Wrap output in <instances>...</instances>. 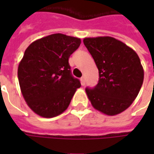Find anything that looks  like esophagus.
<instances>
[{
    "mask_svg": "<svg viewBox=\"0 0 154 154\" xmlns=\"http://www.w3.org/2000/svg\"><path fill=\"white\" fill-rule=\"evenodd\" d=\"M81 84L82 85V86H84L85 84H86V80H85V77H81Z\"/></svg>",
    "mask_w": 154,
    "mask_h": 154,
    "instance_id": "esophagus-1",
    "label": "esophagus"
}]
</instances>
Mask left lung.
<instances>
[{"label":"left lung","mask_w":154,"mask_h":154,"mask_svg":"<svg viewBox=\"0 0 154 154\" xmlns=\"http://www.w3.org/2000/svg\"><path fill=\"white\" fill-rule=\"evenodd\" d=\"M85 46L99 71V82L86 88L92 106L107 116L125 110L138 96L143 82V68L138 54L110 36L85 38Z\"/></svg>","instance_id":"1"}]
</instances>
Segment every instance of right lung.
<instances>
[{
    "instance_id": "obj_1",
    "label": "right lung",
    "mask_w": 154,
    "mask_h": 154,
    "mask_svg": "<svg viewBox=\"0 0 154 154\" xmlns=\"http://www.w3.org/2000/svg\"><path fill=\"white\" fill-rule=\"evenodd\" d=\"M81 39L54 34L29 44L18 67L20 91L29 107L44 118L67 110L80 81L71 73L68 58Z\"/></svg>"
}]
</instances>
